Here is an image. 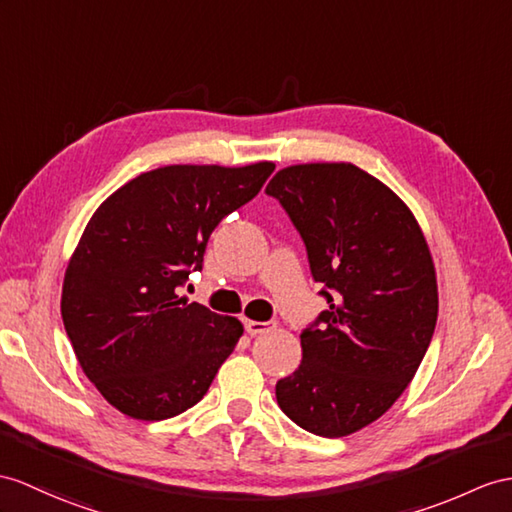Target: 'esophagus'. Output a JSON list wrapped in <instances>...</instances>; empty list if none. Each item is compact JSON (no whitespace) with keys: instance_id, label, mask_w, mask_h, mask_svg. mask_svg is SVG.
I'll use <instances>...</instances> for the list:
<instances>
[{"instance_id":"1","label":"esophagus","mask_w":512,"mask_h":512,"mask_svg":"<svg viewBox=\"0 0 512 512\" xmlns=\"http://www.w3.org/2000/svg\"><path fill=\"white\" fill-rule=\"evenodd\" d=\"M276 328V321H252V319H245V332L247 334H265L269 330Z\"/></svg>"}]
</instances>
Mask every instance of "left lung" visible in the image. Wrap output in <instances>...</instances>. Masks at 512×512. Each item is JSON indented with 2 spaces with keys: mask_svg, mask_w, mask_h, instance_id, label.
Returning a JSON list of instances; mask_svg holds the SVG:
<instances>
[{
  "mask_svg": "<svg viewBox=\"0 0 512 512\" xmlns=\"http://www.w3.org/2000/svg\"><path fill=\"white\" fill-rule=\"evenodd\" d=\"M276 197L306 245L328 310L302 332V363L276 384L282 413L317 436L382 417L426 356L436 315L434 265L408 206L350 162L278 171Z\"/></svg>",
  "mask_w": 512,
  "mask_h": 512,
  "instance_id": "left-lung-1",
  "label": "left lung"
}]
</instances>
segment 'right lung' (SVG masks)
I'll list each match as a JSON object with an SVG mask.
<instances>
[{"instance_id": "obj_1", "label": "right lung", "mask_w": 512, "mask_h": 512, "mask_svg": "<svg viewBox=\"0 0 512 512\" xmlns=\"http://www.w3.org/2000/svg\"><path fill=\"white\" fill-rule=\"evenodd\" d=\"M276 165H171L141 173L95 210L62 284V323L108 404L141 421L206 395L243 326L180 297L223 217L254 199Z\"/></svg>"}]
</instances>
